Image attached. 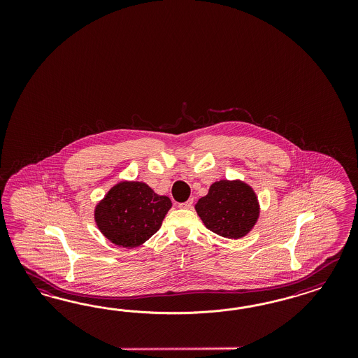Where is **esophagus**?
<instances>
[{"label": "esophagus", "instance_id": "34e87169", "mask_svg": "<svg viewBox=\"0 0 358 358\" xmlns=\"http://www.w3.org/2000/svg\"><path fill=\"white\" fill-rule=\"evenodd\" d=\"M178 207L180 208H192L193 207V199H187L184 203H180Z\"/></svg>", "mask_w": 358, "mask_h": 358}]
</instances>
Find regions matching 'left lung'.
<instances>
[{"label": "left lung", "instance_id": "left-lung-1", "mask_svg": "<svg viewBox=\"0 0 358 358\" xmlns=\"http://www.w3.org/2000/svg\"><path fill=\"white\" fill-rule=\"evenodd\" d=\"M203 224L219 236L240 238L248 235L260 217L257 195L240 180H220L195 205Z\"/></svg>", "mask_w": 358, "mask_h": 358}]
</instances>
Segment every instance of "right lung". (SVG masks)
Instances as JSON below:
<instances>
[{"label": "right lung", "mask_w": 358, "mask_h": 358, "mask_svg": "<svg viewBox=\"0 0 358 358\" xmlns=\"http://www.w3.org/2000/svg\"><path fill=\"white\" fill-rule=\"evenodd\" d=\"M172 201L139 181L114 185L94 208L98 229L113 244L139 247L162 227Z\"/></svg>", "instance_id": "right-lung-1"}]
</instances>
